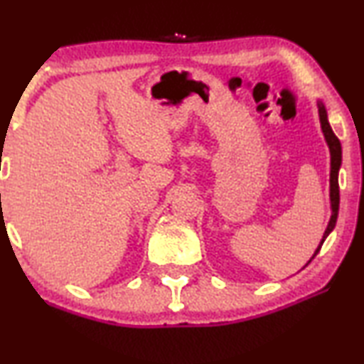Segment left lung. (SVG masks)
<instances>
[{
    "label": "left lung",
    "instance_id": "1",
    "mask_svg": "<svg viewBox=\"0 0 364 364\" xmlns=\"http://www.w3.org/2000/svg\"><path fill=\"white\" fill-rule=\"evenodd\" d=\"M316 105H318V117H320L321 132H323L325 141H326V145H328V150H330V209H331V216H330L328 226H326L325 232H323V237H321V240H320L318 247L315 249L314 255H311L310 260L304 265V267H306V265H309L311 260H314L315 255L320 252V249H321V245H323L325 239L328 237L330 232L335 229L336 219H338V209H340V186H338V173H340V166H341V143L336 138L333 130H331L330 122H328V114H326L323 102L318 100V102H316ZM304 267H301V269H304Z\"/></svg>",
    "mask_w": 364,
    "mask_h": 364
}]
</instances>
